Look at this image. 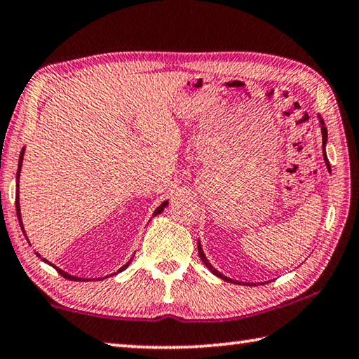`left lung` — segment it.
I'll list each match as a JSON object with an SVG mask.
<instances>
[{
	"label": "left lung",
	"instance_id": "1",
	"mask_svg": "<svg viewBox=\"0 0 359 359\" xmlns=\"http://www.w3.org/2000/svg\"><path fill=\"white\" fill-rule=\"evenodd\" d=\"M318 121H320V128H321V137H323V158H325V163H326V168H327V171L331 172V166H330V161H327V156H326V142H327V130H326V126H325V121H323V118L320 117L318 115ZM198 253H199V258L203 259V263L209 267V271L212 272V274L214 276H217V277H220V278H223V280H226V282H231V283H238V285H245V283H242V282H238V280H233V278H228L226 276H223L222 272H218L214 266H212L210 263H209V259L205 258V255H204V252H203V247H201V242H198ZM248 285V283H247Z\"/></svg>",
	"mask_w": 359,
	"mask_h": 359
}]
</instances>
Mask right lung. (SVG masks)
Segmentation results:
<instances>
[{"instance_id": "1", "label": "right lung", "mask_w": 359, "mask_h": 359, "mask_svg": "<svg viewBox=\"0 0 359 359\" xmlns=\"http://www.w3.org/2000/svg\"><path fill=\"white\" fill-rule=\"evenodd\" d=\"M23 155H25V147L22 149V151H20V158H19V169H17V184H15V210H17V218H19V223H20V228H22V231H23V234H25V228H23V223H22V214H20V203H19V177H20V171H22V163H23ZM168 205V201H163L160 205H158V208L155 209V212H154V217L155 215H158V214H161L163 210H165V208ZM25 238H27V234H25ZM27 241H28V238H27ZM29 242V241H28ZM38 255V257L44 261V263H47V264H50L52 267H55V269L58 271V274H62L65 278H68V280H74V282H85V280H90V278H82V277H76V276H71V274H68V272H65L63 269H60V267H57L55 264H52L50 261H47L46 258H42L39 253H36ZM133 259V258H131ZM131 259L128 261V263H126L125 266H121L120 269H118V272H121V271H125L126 267L130 266V263H131ZM115 274H117V272H115Z\"/></svg>"}]
</instances>
